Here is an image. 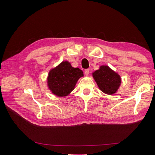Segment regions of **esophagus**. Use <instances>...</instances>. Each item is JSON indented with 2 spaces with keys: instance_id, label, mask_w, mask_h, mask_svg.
<instances>
[{
  "instance_id": "esophagus-1",
  "label": "esophagus",
  "mask_w": 155,
  "mask_h": 155,
  "mask_svg": "<svg viewBox=\"0 0 155 155\" xmlns=\"http://www.w3.org/2000/svg\"><path fill=\"white\" fill-rule=\"evenodd\" d=\"M84 74L86 76H88V74H89V69H86V70L84 71Z\"/></svg>"
}]
</instances>
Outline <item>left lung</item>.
<instances>
[{"label":"left lung","instance_id":"obj_1","mask_svg":"<svg viewBox=\"0 0 155 155\" xmlns=\"http://www.w3.org/2000/svg\"><path fill=\"white\" fill-rule=\"evenodd\" d=\"M93 77L99 89L108 95L116 93L120 86V76L108 66H101L98 70L93 72Z\"/></svg>","mask_w":155,"mask_h":155}]
</instances>
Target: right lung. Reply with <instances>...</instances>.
Returning <instances> with one entry per match:
<instances>
[{
	"label": "right lung",
	"instance_id": "obj_1",
	"mask_svg": "<svg viewBox=\"0 0 155 155\" xmlns=\"http://www.w3.org/2000/svg\"><path fill=\"white\" fill-rule=\"evenodd\" d=\"M83 76L80 68L72 67L67 61H62L49 71L47 86L52 94L64 97L74 90L78 80Z\"/></svg>",
	"mask_w": 155,
	"mask_h": 155
}]
</instances>
